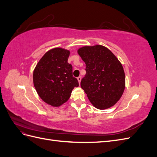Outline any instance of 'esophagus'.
I'll use <instances>...</instances> for the list:
<instances>
[{
	"mask_svg": "<svg viewBox=\"0 0 157 157\" xmlns=\"http://www.w3.org/2000/svg\"><path fill=\"white\" fill-rule=\"evenodd\" d=\"M81 79H82V78L80 77H78L77 78V80H78V83H79V84L80 83V82H81Z\"/></svg>",
	"mask_w": 157,
	"mask_h": 157,
	"instance_id": "esophagus-1",
	"label": "esophagus"
}]
</instances>
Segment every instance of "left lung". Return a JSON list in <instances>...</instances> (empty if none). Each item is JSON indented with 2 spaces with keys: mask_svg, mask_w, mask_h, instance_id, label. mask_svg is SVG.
Returning <instances> with one entry per match:
<instances>
[{
  "mask_svg": "<svg viewBox=\"0 0 157 157\" xmlns=\"http://www.w3.org/2000/svg\"><path fill=\"white\" fill-rule=\"evenodd\" d=\"M77 53L86 64V74L80 86L94 107L104 110L115 105L124 93L126 82L122 65L105 46H84Z\"/></svg>",
  "mask_w": 157,
  "mask_h": 157,
  "instance_id": "1",
  "label": "left lung"
}]
</instances>
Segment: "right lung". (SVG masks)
I'll use <instances>...</instances> for the list:
<instances>
[{
	"label": "right lung",
	"instance_id": "1",
	"mask_svg": "<svg viewBox=\"0 0 157 157\" xmlns=\"http://www.w3.org/2000/svg\"><path fill=\"white\" fill-rule=\"evenodd\" d=\"M70 51L54 48L46 52L33 71V84L46 103L58 107L68 101L75 87L78 86L73 76V67L67 61Z\"/></svg>",
	"mask_w": 157,
	"mask_h": 157
}]
</instances>
